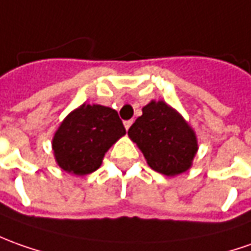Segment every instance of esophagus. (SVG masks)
<instances>
[{"label":"esophagus","instance_id":"obj_1","mask_svg":"<svg viewBox=\"0 0 251 251\" xmlns=\"http://www.w3.org/2000/svg\"><path fill=\"white\" fill-rule=\"evenodd\" d=\"M132 124H133V121H132V119H130V121H125V122H124V125H125L126 130H127V129H129V127H130V126H132Z\"/></svg>","mask_w":251,"mask_h":251}]
</instances>
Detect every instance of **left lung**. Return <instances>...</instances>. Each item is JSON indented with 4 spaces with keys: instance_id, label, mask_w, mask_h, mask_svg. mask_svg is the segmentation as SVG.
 <instances>
[{
    "instance_id": "1",
    "label": "left lung",
    "mask_w": 251,
    "mask_h": 251,
    "mask_svg": "<svg viewBox=\"0 0 251 251\" xmlns=\"http://www.w3.org/2000/svg\"><path fill=\"white\" fill-rule=\"evenodd\" d=\"M148 166L165 176L187 172L198 151V140L185 119L165 101L152 100L127 130Z\"/></svg>"
}]
</instances>
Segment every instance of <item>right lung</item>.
<instances>
[{
  "label": "right lung",
  "mask_w": 251,
  "mask_h": 251,
  "mask_svg": "<svg viewBox=\"0 0 251 251\" xmlns=\"http://www.w3.org/2000/svg\"><path fill=\"white\" fill-rule=\"evenodd\" d=\"M125 133L115 110L100 104H82L68 114L54 133V159L68 173L89 175L100 168L104 154Z\"/></svg>",
  "instance_id": "right-lung-1"
}]
</instances>
